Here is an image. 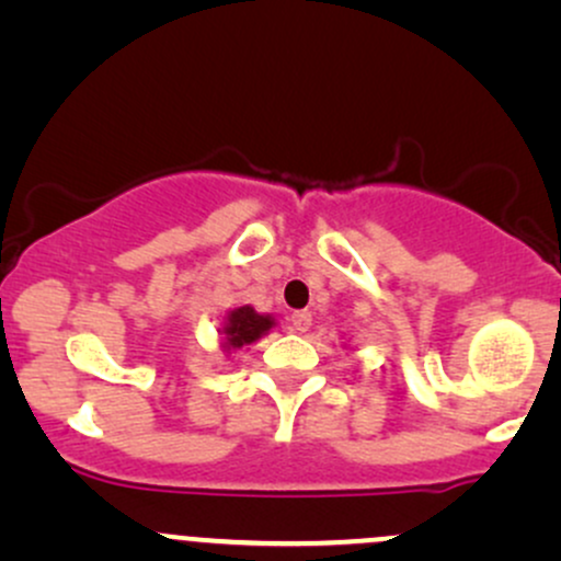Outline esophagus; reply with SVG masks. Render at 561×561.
Segmentation results:
<instances>
[{"instance_id": "1", "label": "esophagus", "mask_w": 561, "mask_h": 561, "mask_svg": "<svg viewBox=\"0 0 561 561\" xmlns=\"http://www.w3.org/2000/svg\"><path fill=\"white\" fill-rule=\"evenodd\" d=\"M289 321H293V327L298 332H308V330H311L313 317H311V311H295L293 319H289Z\"/></svg>"}]
</instances>
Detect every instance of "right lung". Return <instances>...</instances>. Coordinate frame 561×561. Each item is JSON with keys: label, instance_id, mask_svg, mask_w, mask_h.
I'll return each instance as SVG.
<instances>
[{"label": "right lung", "instance_id": "add662e5", "mask_svg": "<svg viewBox=\"0 0 561 561\" xmlns=\"http://www.w3.org/2000/svg\"><path fill=\"white\" fill-rule=\"evenodd\" d=\"M274 327L272 317L255 313V308L240 306L229 311L227 321H224V347L227 351H237L242 345H253L261 334H266Z\"/></svg>", "mask_w": 561, "mask_h": 561}]
</instances>
